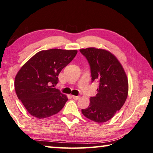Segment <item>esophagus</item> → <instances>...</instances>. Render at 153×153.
Segmentation results:
<instances>
[{"label":"esophagus","instance_id":"34e87169","mask_svg":"<svg viewBox=\"0 0 153 153\" xmlns=\"http://www.w3.org/2000/svg\"><path fill=\"white\" fill-rule=\"evenodd\" d=\"M72 97L73 98V99H74V100H78L79 98V96H72Z\"/></svg>","mask_w":153,"mask_h":153}]
</instances>
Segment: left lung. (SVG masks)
<instances>
[{"mask_svg": "<svg viewBox=\"0 0 153 153\" xmlns=\"http://www.w3.org/2000/svg\"><path fill=\"white\" fill-rule=\"evenodd\" d=\"M91 68L92 81L99 82L98 93L90 98L83 116L98 123H106L115 116L125 102L128 92L126 72L117 57L103 48L90 47L80 49Z\"/></svg>", "mask_w": 153, "mask_h": 153, "instance_id": "8db88e82", "label": "left lung"}]
</instances>
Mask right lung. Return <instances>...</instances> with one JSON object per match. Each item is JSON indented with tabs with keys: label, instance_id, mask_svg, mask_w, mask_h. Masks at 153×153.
Segmentation results:
<instances>
[{
	"label": "right lung",
	"instance_id": "obj_1",
	"mask_svg": "<svg viewBox=\"0 0 153 153\" xmlns=\"http://www.w3.org/2000/svg\"><path fill=\"white\" fill-rule=\"evenodd\" d=\"M77 50L53 48L37 53L18 72L14 87L18 99L37 118L57 114L68 100L54 88L63 68L73 59Z\"/></svg>",
	"mask_w": 153,
	"mask_h": 153
}]
</instances>
